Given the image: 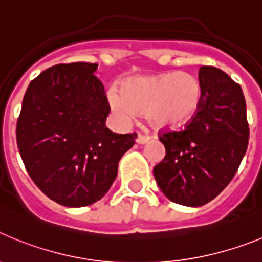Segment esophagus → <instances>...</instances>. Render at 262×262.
<instances>
[{
  "label": "esophagus",
  "mask_w": 262,
  "mask_h": 262,
  "mask_svg": "<svg viewBox=\"0 0 262 262\" xmlns=\"http://www.w3.org/2000/svg\"><path fill=\"white\" fill-rule=\"evenodd\" d=\"M148 140H149V136L145 135H138V139H136L139 144H145V143H148Z\"/></svg>",
  "instance_id": "esophagus-1"
}]
</instances>
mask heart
<instances>
[{
  "label": "heart",
  "instance_id": "1",
  "mask_svg": "<svg viewBox=\"0 0 262 262\" xmlns=\"http://www.w3.org/2000/svg\"><path fill=\"white\" fill-rule=\"evenodd\" d=\"M202 85L189 72L129 77L120 86L107 90V102L123 122H131L136 113L144 114L156 129H176L189 123L200 110Z\"/></svg>",
  "mask_w": 262,
  "mask_h": 262
}]
</instances>
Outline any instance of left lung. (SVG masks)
<instances>
[{"instance_id": "left-lung-1", "label": "left lung", "mask_w": 262, "mask_h": 262, "mask_svg": "<svg viewBox=\"0 0 262 262\" xmlns=\"http://www.w3.org/2000/svg\"><path fill=\"white\" fill-rule=\"evenodd\" d=\"M202 101L195 117L178 131L159 134L165 157L154 168L166 198L198 207L230 184L244 157L249 139L243 90L215 67H201Z\"/></svg>"}]
</instances>
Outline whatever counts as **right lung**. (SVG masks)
Wrapping results in <instances>:
<instances>
[{"label":"right lung","instance_id":"right-lung-1","mask_svg":"<svg viewBox=\"0 0 262 262\" xmlns=\"http://www.w3.org/2000/svg\"><path fill=\"white\" fill-rule=\"evenodd\" d=\"M98 64H57L30 82L17 122V144L27 173L48 198L67 207L105 195L118 163L138 134L106 127L110 106Z\"/></svg>","mask_w":262,"mask_h":262}]
</instances>
